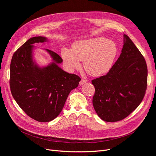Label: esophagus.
Wrapping results in <instances>:
<instances>
[{"instance_id": "34e87169", "label": "esophagus", "mask_w": 156, "mask_h": 156, "mask_svg": "<svg viewBox=\"0 0 156 156\" xmlns=\"http://www.w3.org/2000/svg\"><path fill=\"white\" fill-rule=\"evenodd\" d=\"M87 82V80L85 79H81V80L80 81V85H83L84 83Z\"/></svg>"}]
</instances>
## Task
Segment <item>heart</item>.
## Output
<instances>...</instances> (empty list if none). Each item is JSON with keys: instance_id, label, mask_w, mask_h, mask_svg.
I'll use <instances>...</instances> for the list:
<instances>
[{"instance_id": "b5f03b06", "label": "heart", "mask_w": 156, "mask_h": 156, "mask_svg": "<svg viewBox=\"0 0 156 156\" xmlns=\"http://www.w3.org/2000/svg\"><path fill=\"white\" fill-rule=\"evenodd\" d=\"M117 54L114 42L104 37H97L74 43L71 50L63 48L61 57L71 71L79 69L80 61H84L86 71L92 76H101L111 68Z\"/></svg>"}]
</instances>
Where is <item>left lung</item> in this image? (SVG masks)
I'll return each mask as SVG.
<instances>
[{
	"mask_svg": "<svg viewBox=\"0 0 156 156\" xmlns=\"http://www.w3.org/2000/svg\"><path fill=\"white\" fill-rule=\"evenodd\" d=\"M92 83L95 89L94 108L103 121L123 119L140 105L147 89V66L129 37L124 35L121 53L109 71Z\"/></svg>",
	"mask_w": 156,
	"mask_h": 156,
	"instance_id": "8db88e82",
	"label": "left lung"
}]
</instances>
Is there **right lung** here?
Instances as JSON below:
<instances>
[{
    "mask_svg": "<svg viewBox=\"0 0 156 156\" xmlns=\"http://www.w3.org/2000/svg\"><path fill=\"white\" fill-rule=\"evenodd\" d=\"M44 37L28 40L16 51L10 65V88L12 95L28 116L39 122H48L59 116L72 90L81 78L62 70V62L55 52L45 49L52 62L41 68L33 59L35 43L47 42Z\"/></svg>",
    "mask_w": 156,
    "mask_h": 156,
    "instance_id": "1",
    "label": "right lung"
}]
</instances>
